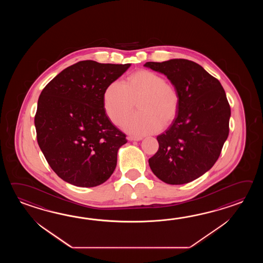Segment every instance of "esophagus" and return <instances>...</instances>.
I'll use <instances>...</instances> for the list:
<instances>
[{
  "instance_id": "obj_1",
  "label": "esophagus",
  "mask_w": 263,
  "mask_h": 263,
  "mask_svg": "<svg viewBox=\"0 0 263 263\" xmlns=\"http://www.w3.org/2000/svg\"><path fill=\"white\" fill-rule=\"evenodd\" d=\"M127 139L129 140V141H141L143 138H142V137H134V136H129Z\"/></svg>"
}]
</instances>
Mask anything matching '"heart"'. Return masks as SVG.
<instances>
[{"mask_svg": "<svg viewBox=\"0 0 263 263\" xmlns=\"http://www.w3.org/2000/svg\"><path fill=\"white\" fill-rule=\"evenodd\" d=\"M135 101L139 112L122 123V128L134 135L156 133L163 124L171 123L179 112L177 89L161 75L149 70L132 74L125 84L115 81L109 84L103 94V108L112 123L119 124L132 112Z\"/></svg>", "mask_w": 263, "mask_h": 263, "instance_id": "1", "label": "heart"}]
</instances>
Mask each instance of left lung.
<instances>
[{
  "label": "left lung",
  "mask_w": 263,
  "mask_h": 263,
  "mask_svg": "<svg viewBox=\"0 0 263 263\" xmlns=\"http://www.w3.org/2000/svg\"><path fill=\"white\" fill-rule=\"evenodd\" d=\"M144 67L165 75L179 96L178 115L157 136L159 149L148 160L149 166L167 184L188 183L213 167L228 139L230 107L226 92L195 62L170 59Z\"/></svg>",
  "instance_id": "1"
}]
</instances>
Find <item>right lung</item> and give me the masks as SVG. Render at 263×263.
Instances as JSON below:
<instances>
[{"instance_id": "1", "label": "right lung", "mask_w": 263, "mask_h": 263, "mask_svg": "<svg viewBox=\"0 0 263 263\" xmlns=\"http://www.w3.org/2000/svg\"><path fill=\"white\" fill-rule=\"evenodd\" d=\"M129 67L78 62L42 90L34 117L37 143L51 169L67 183L95 187L114 173L118 149L127 140L107 117L103 94Z\"/></svg>"}]
</instances>
